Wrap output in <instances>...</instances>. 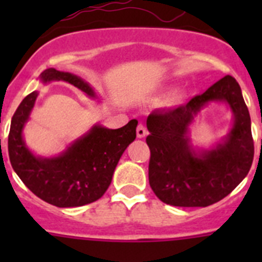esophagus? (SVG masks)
Instances as JSON below:
<instances>
[{"label":"esophagus","instance_id":"1","mask_svg":"<svg viewBox=\"0 0 262 262\" xmlns=\"http://www.w3.org/2000/svg\"><path fill=\"white\" fill-rule=\"evenodd\" d=\"M136 135H138L139 139L144 138L147 135V129H145V127L143 124H139L138 126V128H136Z\"/></svg>","mask_w":262,"mask_h":262}]
</instances>
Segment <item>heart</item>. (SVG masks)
Segmentation results:
<instances>
[{
    "instance_id": "1",
    "label": "heart",
    "mask_w": 262,
    "mask_h": 262,
    "mask_svg": "<svg viewBox=\"0 0 262 262\" xmlns=\"http://www.w3.org/2000/svg\"><path fill=\"white\" fill-rule=\"evenodd\" d=\"M180 101H181V97L178 96V94H173V96L169 97V99H168V102L170 103V105H174V103L180 102Z\"/></svg>"
}]
</instances>
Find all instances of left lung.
I'll return each instance as SVG.
<instances>
[{
    "label": "left lung",
    "mask_w": 262,
    "mask_h": 262,
    "mask_svg": "<svg viewBox=\"0 0 262 262\" xmlns=\"http://www.w3.org/2000/svg\"><path fill=\"white\" fill-rule=\"evenodd\" d=\"M223 100L234 124L223 143L195 151L187 138L188 126L203 105ZM151 151L148 178L160 201L178 207H206L219 202L248 174L254 155L251 117L242 89L232 76L216 81L205 93L172 110H155L147 118Z\"/></svg>",
    "instance_id": "left-lung-1"
}]
</instances>
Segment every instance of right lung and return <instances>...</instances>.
Masks as SVG:
<instances>
[{"instance_id":"right-lung-1","label":"right lung","mask_w":262,"mask_h":262,"mask_svg":"<svg viewBox=\"0 0 262 262\" xmlns=\"http://www.w3.org/2000/svg\"><path fill=\"white\" fill-rule=\"evenodd\" d=\"M40 80L66 81L96 97L88 82L68 72L48 68L41 72ZM36 97L38 92L25 97L11 118L8 148L13 169L36 196L57 207H78L99 200L110 186L120 156L135 140L138 120L117 129L96 124L59 156H34L25 144L22 131Z\"/></svg>"}]
</instances>
